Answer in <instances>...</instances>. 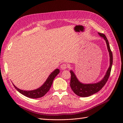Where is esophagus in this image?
Listing matches in <instances>:
<instances>
[{
  "label": "esophagus",
  "mask_w": 123,
  "mask_h": 123,
  "mask_svg": "<svg viewBox=\"0 0 123 123\" xmlns=\"http://www.w3.org/2000/svg\"><path fill=\"white\" fill-rule=\"evenodd\" d=\"M67 65L66 64H63L61 65V69L62 70H65L67 68Z\"/></svg>",
  "instance_id": "1"
}]
</instances>
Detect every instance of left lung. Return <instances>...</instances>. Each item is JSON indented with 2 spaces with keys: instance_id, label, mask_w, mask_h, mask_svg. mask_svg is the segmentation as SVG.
I'll return each instance as SVG.
<instances>
[{
  "instance_id": "left-lung-1",
  "label": "left lung",
  "mask_w": 123,
  "mask_h": 123,
  "mask_svg": "<svg viewBox=\"0 0 123 123\" xmlns=\"http://www.w3.org/2000/svg\"><path fill=\"white\" fill-rule=\"evenodd\" d=\"M98 34L104 38L107 44V49L108 50L110 56V66L106 72V75L98 83L94 84H85L80 83V81L77 80L76 75L72 71H70L71 73V80H70V87L71 88L72 91L74 93L77 95L80 96V97H88L91 95L94 94L98 92L100 89L105 86L107 81L108 80L111 68H112V62H113V56L112 53L111 51L109 43L108 42L106 36L105 34L103 33H98Z\"/></svg>"
}]
</instances>
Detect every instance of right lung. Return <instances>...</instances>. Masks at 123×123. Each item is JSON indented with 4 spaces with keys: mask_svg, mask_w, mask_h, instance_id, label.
Listing matches in <instances>:
<instances>
[{
    "mask_svg": "<svg viewBox=\"0 0 123 123\" xmlns=\"http://www.w3.org/2000/svg\"><path fill=\"white\" fill-rule=\"evenodd\" d=\"M59 73V70L58 69H55L53 72L51 73L50 75L48 77L46 81L39 88L35 89L34 90L31 91H25L22 90L20 89L17 88L14 84V86L16 90L20 93L21 94L27 96L29 98H37L43 97V96L45 95L49 91L52 84L54 78L56 77L57 74Z\"/></svg>",
    "mask_w": 123,
    "mask_h": 123,
    "instance_id": "obj_1",
    "label": "right lung"
}]
</instances>
